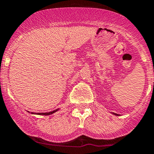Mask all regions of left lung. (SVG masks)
<instances>
[{
    "instance_id": "left-lung-1",
    "label": "left lung",
    "mask_w": 154,
    "mask_h": 154,
    "mask_svg": "<svg viewBox=\"0 0 154 154\" xmlns=\"http://www.w3.org/2000/svg\"><path fill=\"white\" fill-rule=\"evenodd\" d=\"M113 114H114V115H116V116H119V114H115V113H113Z\"/></svg>"
}]
</instances>
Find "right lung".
Returning a JSON list of instances; mask_svg holds the SVG:
<instances>
[{
    "label": "right lung",
    "mask_w": 154,
    "mask_h": 154,
    "mask_svg": "<svg viewBox=\"0 0 154 154\" xmlns=\"http://www.w3.org/2000/svg\"><path fill=\"white\" fill-rule=\"evenodd\" d=\"M59 109H56V110H54V111H50V112H46V113H36V114H35V113H33V112H32V114H38V115H45V116H47V115H50V114H54V112H56V111H57ZM28 112H29V111H28Z\"/></svg>",
    "instance_id": "right-lung-1"
}]
</instances>
